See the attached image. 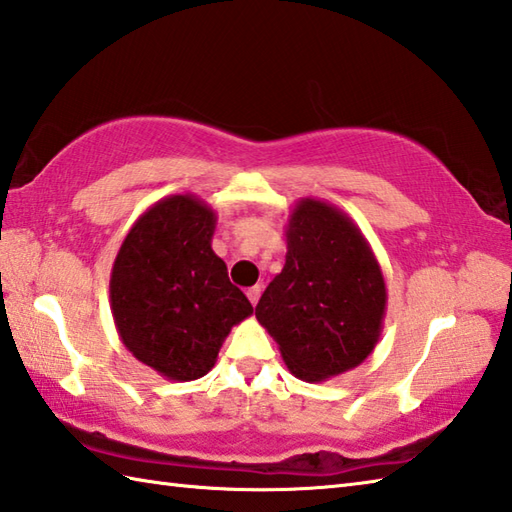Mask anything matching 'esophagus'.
<instances>
[{
    "mask_svg": "<svg viewBox=\"0 0 512 512\" xmlns=\"http://www.w3.org/2000/svg\"><path fill=\"white\" fill-rule=\"evenodd\" d=\"M246 297H248V301H250V303H253V306H257L259 297H262V286H253V288H248V290H246Z\"/></svg>",
    "mask_w": 512,
    "mask_h": 512,
    "instance_id": "esophagus-1",
    "label": "esophagus"
}]
</instances>
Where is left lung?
Wrapping results in <instances>:
<instances>
[{"label":"left lung","instance_id":"8db88e82","mask_svg":"<svg viewBox=\"0 0 512 512\" xmlns=\"http://www.w3.org/2000/svg\"><path fill=\"white\" fill-rule=\"evenodd\" d=\"M286 264L255 308L286 367L321 383L361 365L383 332L387 288L372 246L334 204L301 198L288 215Z\"/></svg>","mask_w":512,"mask_h":512}]
</instances>
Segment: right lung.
Instances as JSON below:
<instances>
[{"label": "right lung", "instance_id": "add662e5", "mask_svg": "<svg viewBox=\"0 0 512 512\" xmlns=\"http://www.w3.org/2000/svg\"><path fill=\"white\" fill-rule=\"evenodd\" d=\"M217 215L193 193L151 204L125 235L110 275L116 332L167 380L209 374L233 325L253 306L213 253Z\"/></svg>", "mask_w": 512, "mask_h": 512}]
</instances>
